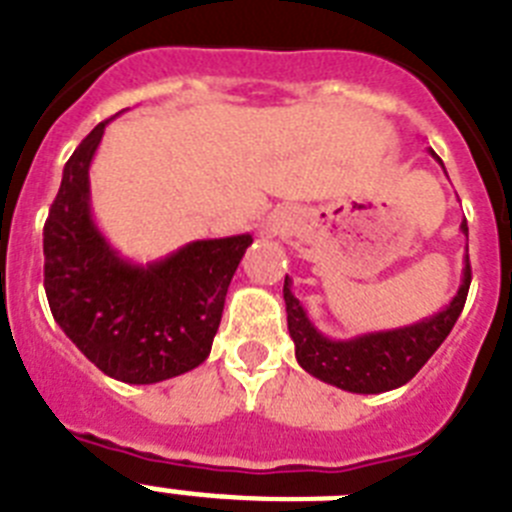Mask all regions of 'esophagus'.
I'll list each match as a JSON object with an SVG mask.
<instances>
[{
	"mask_svg": "<svg viewBox=\"0 0 512 512\" xmlns=\"http://www.w3.org/2000/svg\"><path fill=\"white\" fill-rule=\"evenodd\" d=\"M279 225H282V223H279L277 217H274V220H271V223H269V228H271V230H274V233H277V230H279Z\"/></svg>",
	"mask_w": 512,
	"mask_h": 512,
	"instance_id": "34e87169",
	"label": "esophagus"
}]
</instances>
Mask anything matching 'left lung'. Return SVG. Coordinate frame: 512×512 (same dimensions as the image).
Masks as SVG:
<instances>
[{
  "label": "left lung",
  "instance_id": "1",
  "mask_svg": "<svg viewBox=\"0 0 512 512\" xmlns=\"http://www.w3.org/2000/svg\"><path fill=\"white\" fill-rule=\"evenodd\" d=\"M443 166L436 151H431ZM461 233L469 235L467 220L461 223ZM472 269L469 253L464 256V274L456 295L443 310L431 318H423L413 325H402L392 330H377L364 336L333 341L323 336L315 323L307 318L302 302L292 295V279L284 277V302H287V328L295 341L297 364L320 382L333 384L338 390L356 392V395H379L408 384L423 364L436 354V348L446 341L454 323L459 320L464 302H467Z\"/></svg>",
  "mask_w": 512,
  "mask_h": 512
}]
</instances>
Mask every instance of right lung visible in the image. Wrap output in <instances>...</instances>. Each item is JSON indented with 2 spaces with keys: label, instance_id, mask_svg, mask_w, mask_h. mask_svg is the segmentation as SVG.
I'll return each instance as SVG.
<instances>
[{
  "label": "right lung",
  "instance_id": "obj_1",
  "mask_svg": "<svg viewBox=\"0 0 512 512\" xmlns=\"http://www.w3.org/2000/svg\"><path fill=\"white\" fill-rule=\"evenodd\" d=\"M107 122L63 166L43 228L45 297L63 333L107 377L156 384L210 356L230 279L253 238L192 241L151 264L122 259L89 202V166Z\"/></svg>",
  "mask_w": 512,
  "mask_h": 512
}]
</instances>
